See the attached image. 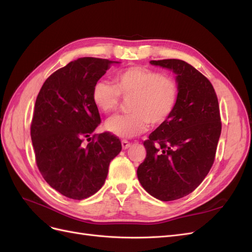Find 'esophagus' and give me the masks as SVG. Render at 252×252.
Returning a JSON list of instances; mask_svg holds the SVG:
<instances>
[{"mask_svg": "<svg viewBox=\"0 0 252 252\" xmlns=\"http://www.w3.org/2000/svg\"><path fill=\"white\" fill-rule=\"evenodd\" d=\"M130 145H131V143L129 142V141H127V140L122 141V147H123V149L129 148V147H130Z\"/></svg>", "mask_w": 252, "mask_h": 252, "instance_id": "obj_1", "label": "esophagus"}]
</instances>
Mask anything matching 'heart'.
<instances>
[{"mask_svg":"<svg viewBox=\"0 0 252 252\" xmlns=\"http://www.w3.org/2000/svg\"><path fill=\"white\" fill-rule=\"evenodd\" d=\"M112 83L97 81L91 90L95 107L106 113L116 111L121 96L129 97L127 114L109 119L107 130L119 138H133L148 128L164 125L179 104L180 85L171 75L145 66H131L112 74Z\"/></svg>","mask_w":252,"mask_h":252,"instance_id":"1","label":"heart"}]
</instances>
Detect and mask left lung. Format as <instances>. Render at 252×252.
<instances>
[{
  "label": "left lung",
  "instance_id": "obj_1",
  "mask_svg": "<svg viewBox=\"0 0 252 252\" xmlns=\"http://www.w3.org/2000/svg\"><path fill=\"white\" fill-rule=\"evenodd\" d=\"M169 68L180 85L172 117L144 141L146 158L138 167L143 188L164 202L191 193L213 165L222 130L218 96L210 81L185 61H151Z\"/></svg>",
  "mask_w": 252,
  "mask_h": 252
}]
</instances>
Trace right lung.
Masks as SVG:
<instances>
[{
  "label": "right lung",
  "mask_w": 252,
  "mask_h": 252,
  "mask_svg": "<svg viewBox=\"0 0 252 252\" xmlns=\"http://www.w3.org/2000/svg\"><path fill=\"white\" fill-rule=\"evenodd\" d=\"M112 63L90 57L72 61L49 75L36 96L30 125L35 163L49 186L69 199L94 194L122 149L108 131L90 136L101 123L91 90Z\"/></svg>",
  "instance_id": "right-lung-1"
}]
</instances>
